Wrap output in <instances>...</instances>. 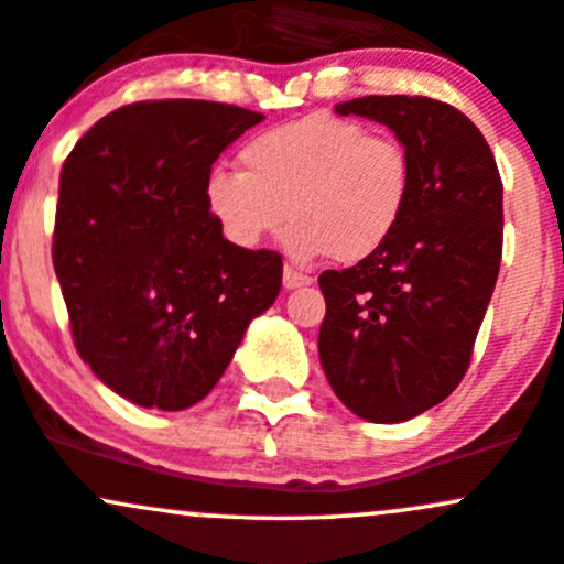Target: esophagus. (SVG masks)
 <instances>
[{
	"mask_svg": "<svg viewBox=\"0 0 564 564\" xmlns=\"http://www.w3.org/2000/svg\"><path fill=\"white\" fill-rule=\"evenodd\" d=\"M307 283H313L311 275H305V272L294 270V267H283V286L286 289H300V286H307Z\"/></svg>",
	"mask_w": 564,
	"mask_h": 564,
	"instance_id": "obj_1",
	"label": "esophagus"
}]
</instances>
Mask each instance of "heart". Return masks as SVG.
<instances>
[{
  "label": "heart",
  "instance_id": "1",
  "mask_svg": "<svg viewBox=\"0 0 564 564\" xmlns=\"http://www.w3.org/2000/svg\"><path fill=\"white\" fill-rule=\"evenodd\" d=\"M242 173L216 170L205 203L224 237L257 248L289 221L286 251L357 264L400 229L413 197V159L394 134L351 118L311 112L264 129L240 148Z\"/></svg>",
  "mask_w": 564,
  "mask_h": 564
}]
</instances>
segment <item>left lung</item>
<instances>
[{"instance_id":"1","label":"left lung","mask_w":564,"mask_h":564,"mask_svg":"<svg viewBox=\"0 0 564 564\" xmlns=\"http://www.w3.org/2000/svg\"><path fill=\"white\" fill-rule=\"evenodd\" d=\"M340 116L387 123L413 159V197L365 262L318 275V359L357 416L397 424L446 400L470 367L502 259V181L489 142L430 97H359Z\"/></svg>"}]
</instances>
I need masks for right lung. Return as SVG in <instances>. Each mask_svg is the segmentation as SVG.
<instances>
[{"label":"right lung","mask_w":564,"mask_h":564,"mask_svg":"<svg viewBox=\"0 0 564 564\" xmlns=\"http://www.w3.org/2000/svg\"><path fill=\"white\" fill-rule=\"evenodd\" d=\"M262 118L205 99L132 102L64 159L53 270L73 340L134 405L203 400L281 292V253L229 242L205 203L218 153Z\"/></svg>","instance_id":"1"}]
</instances>
